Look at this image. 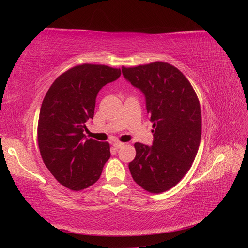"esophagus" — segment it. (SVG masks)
Instances as JSON below:
<instances>
[{
	"instance_id": "obj_1",
	"label": "esophagus",
	"mask_w": 248,
	"mask_h": 248,
	"mask_svg": "<svg viewBox=\"0 0 248 248\" xmlns=\"http://www.w3.org/2000/svg\"><path fill=\"white\" fill-rule=\"evenodd\" d=\"M112 146H114L115 149H119L124 146V142H121V141H115L114 144H112Z\"/></svg>"
}]
</instances>
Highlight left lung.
I'll return each mask as SVG.
<instances>
[{
	"instance_id": "1",
	"label": "left lung",
	"mask_w": 248,
	"mask_h": 248,
	"mask_svg": "<svg viewBox=\"0 0 248 248\" xmlns=\"http://www.w3.org/2000/svg\"><path fill=\"white\" fill-rule=\"evenodd\" d=\"M124 78L146 97L153 123V145L136 142L137 155L129 163L134 181L152 193L167 191L180 182L192 166L202 136L198 96L184 74L166 62L122 67Z\"/></svg>"
}]
</instances>
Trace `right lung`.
Wrapping results in <instances>:
<instances>
[{"mask_svg":"<svg viewBox=\"0 0 248 248\" xmlns=\"http://www.w3.org/2000/svg\"><path fill=\"white\" fill-rule=\"evenodd\" d=\"M120 76L121 70L107 65H78L57 78L44 97L37 129L40 154L67 188L78 191L93 185L109 159L108 142L86 139L85 123L94 117L100 89Z\"/></svg>","mask_w":248,"mask_h":248,"instance_id":"obj_1","label":"right lung"}]
</instances>
